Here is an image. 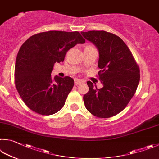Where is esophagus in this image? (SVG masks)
<instances>
[{
  "label": "esophagus",
  "mask_w": 159,
  "mask_h": 159,
  "mask_svg": "<svg viewBox=\"0 0 159 159\" xmlns=\"http://www.w3.org/2000/svg\"><path fill=\"white\" fill-rule=\"evenodd\" d=\"M83 82H84V81H82V80H81L75 79V85L82 84V83H83Z\"/></svg>",
  "instance_id": "1"
}]
</instances>
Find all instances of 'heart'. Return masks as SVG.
<instances>
[{
    "instance_id": "obj_1",
    "label": "heart",
    "mask_w": 159,
    "mask_h": 159,
    "mask_svg": "<svg viewBox=\"0 0 159 159\" xmlns=\"http://www.w3.org/2000/svg\"><path fill=\"white\" fill-rule=\"evenodd\" d=\"M94 48V47L91 45V44H86L84 46V50H87V49H92Z\"/></svg>"
}]
</instances>
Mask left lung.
Wrapping results in <instances>:
<instances>
[{
	"mask_svg": "<svg viewBox=\"0 0 159 159\" xmlns=\"http://www.w3.org/2000/svg\"><path fill=\"white\" fill-rule=\"evenodd\" d=\"M99 52L98 79L103 87L87 82L83 97L85 107L98 118H110L121 112L134 96L140 81V68L129 47L115 34L105 30L81 32Z\"/></svg>",
	"mask_w": 159,
	"mask_h": 159,
	"instance_id": "obj_1",
	"label": "left lung"
}]
</instances>
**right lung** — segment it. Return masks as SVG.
Masks as SVG:
<instances>
[{
    "mask_svg": "<svg viewBox=\"0 0 159 159\" xmlns=\"http://www.w3.org/2000/svg\"><path fill=\"white\" fill-rule=\"evenodd\" d=\"M85 40L78 31L49 30L35 34L22 44L15 67V87L29 109L41 115L58 112L74 86L70 77H52L55 63Z\"/></svg>",
    "mask_w": 159,
    "mask_h": 159,
    "instance_id": "add662e5",
    "label": "right lung"
}]
</instances>
